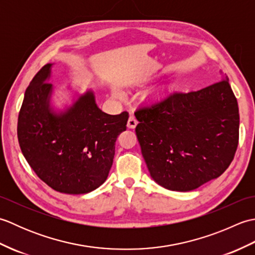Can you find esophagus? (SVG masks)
Returning <instances> with one entry per match:
<instances>
[{"label": "esophagus", "mask_w": 255, "mask_h": 255, "mask_svg": "<svg viewBox=\"0 0 255 255\" xmlns=\"http://www.w3.org/2000/svg\"><path fill=\"white\" fill-rule=\"evenodd\" d=\"M137 124H138V121L136 118H134V116H130L129 117V119H128V123H127V126H128V128H130V129H133V128H136V126H137Z\"/></svg>", "instance_id": "34e87169"}]
</instances>
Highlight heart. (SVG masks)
Returning <instances> with one entry per match:
<instances>
[{"mask_svg": "<svg viewBox=\"0 0 255 255\" xmlns=\"http://www.w3.org/2000/svg\"><path fill=\"white\" fill-rule=\"evenodd\" d=\"M115 93H116V94H117V95H118V94H119V93H118V92H115Z\"/></svg>", "mask_w": 255, "mask_h": 255, "instance_id": "b5f03b06", "label": "heart"}]
</instances>
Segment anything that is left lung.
Returning <instances> with one entry per match:
<instances>
[{"instance_id":"obj_1","label":"left lung","mask_w":255,"mask_h":255,"mask_svg":"<svg viewBox=\"0 0 255 255\" xmlns=\"http://www.w3.org/2000/svg\"><path fill=\"white\" fill-rule=\"evenodd\" d=\"M134 116L150 175L170 191H193L220 176L235 158L240 118L228 77L198 91L172 92Z\"/></svg>"}]
</instances>
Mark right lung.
<instances>
[{"instance_id": "1", "label": "right lung", "mask_w": 255, "mask_h": 255, "mask_svg": "<svg viewBox=\"0 0 255 255\" xmlns=\"http://www.w3.org/2000/svg\"><path fill=\"white\" fill-rule=\"evenodd\" d=\"M51 66L42 67L26 89L17 122L19 147L37 176L52 189L90 193L106 181L128 113L102 112L92 91L64 112H53Z\"/></svg>"}]
</instances>
